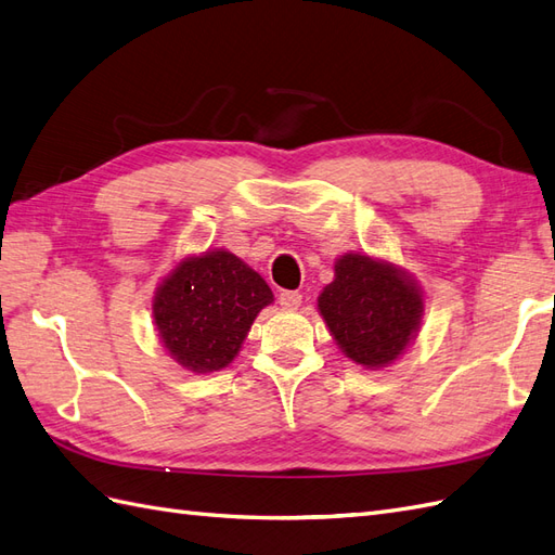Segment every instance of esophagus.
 Segmentation results:
<instances>
[{"instance_id":"esophagus-1","label":"esophagus","mask_w":555,"mask_h":555,"mask_svg":"<svg viewBox=\"0 0 555 555\" xmlns=\"http://www.w3.org/2000/svg\"><path fill=\"white\" fill-rule=\"evenodd\" d=\"M279 305L283 309H297L302 305V295L297 291H281L279 293Z\"/></svg>"}]
</instances>
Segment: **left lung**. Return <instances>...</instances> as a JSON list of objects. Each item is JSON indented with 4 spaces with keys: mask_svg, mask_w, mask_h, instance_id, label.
I'll return each mask as SVG.
<instances>
[{
    "mask_svg": "<svg viewBox=\"0 0 555 555\" xmlns=\"http://www.w3.org/2000/svg\"><path fill=\"white\" fill-rule=\"evenodd\" d=\"M319 311L345 357L377 371L399 359L415 339L424 300L401 267L345 253L335 262V279L319 295Z\"/></svg>",
    "mask_w": 555,
    "mask_h": 555,
    "instance_id": "8db88e82",
    "label": "left lung"
}]
</instances>
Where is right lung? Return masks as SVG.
Wrapping results in <instances>:
<instances>
[{
  "label": "right lung",
  "instance_id": "add662e5",
  "mask_svg": "<svg viewBox=\"0 0 555 555\" xmlns=\"http://www.w3.org/2000/svg\"><path fill=\"white\" fill-rule=\"evenodd\" d=\"M274 302L267 281L230 250L192 255L164 276L152 300L156 333L184 371L230 365L255 317Z\"/></svg>",
  "mask_w": 555,
  "mask_h": 555
}]
</instances>
